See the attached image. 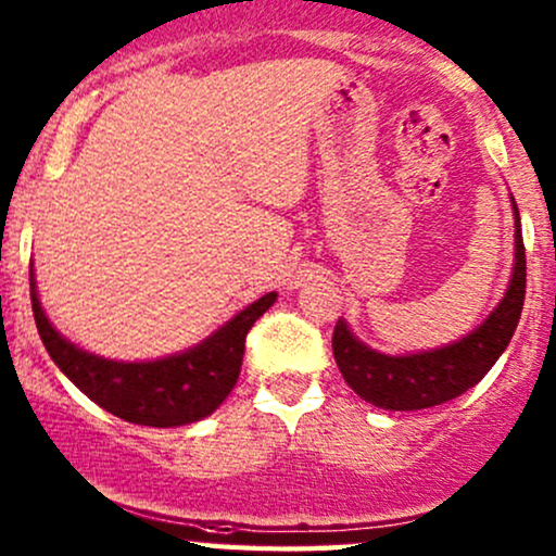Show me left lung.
I'll use <instances>...</instances> for the list:
<instances>
[{
    "label": "left lung",
    "mask_w": 556,
    "mask_h": 556,
    "mask_svg": "<svg viewBox=\"0 0 556 556\" xmlns=\"http://www.w3.org/2000/svg\"><path fill=\"white\" fill-rule=\"evenodd\" d=\"M526 299V247L520 213L515 205V270L510 289L497 309L471 336L437 351L410 356H384L356 341L343 319L332 330V356L343 380L371 406L419 410L453 401L484 380L518 328Z\"/></svg>",
    "instance_id": "left-lung-1"
}]
</instances>
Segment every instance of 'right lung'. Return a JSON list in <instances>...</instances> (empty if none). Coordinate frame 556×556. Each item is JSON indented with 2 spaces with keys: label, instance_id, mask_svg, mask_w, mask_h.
<instances>
[{
  "label": "right lung",
  "instance_id": "add662e5",
  "mask_svg": "<svg viewBox=\"0 0 556 556\" xmlns=\"http://www.w3.org/2000/svg\"><path fill=\"white\" fill-rule=\"evenodd\" d=\"M273 302H276L273 291L260 296L187 354L159 358V362L124 364L93 356L64 341L43 315L30 273L33 317L56 367L109 414L142 427H181L211 416L239 380L247 332L270 309Z\"/></svg>",
  "mask_w": 556,
  "mask_h": 556
}]
</instances>
